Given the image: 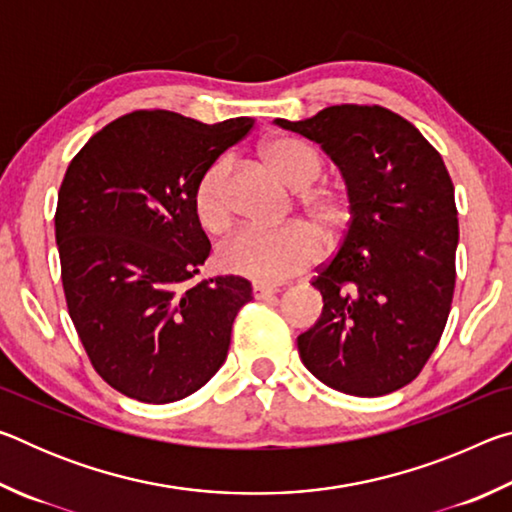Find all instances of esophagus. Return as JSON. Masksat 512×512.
<instances>
[{
  "label": "esophagus",
  "mask_w": 512,
  "mask_h": 512,
  "mask_svg": "<svg viewBox=\"0 0 512 512\" xmlns=\"http://www.w3.org/2000/svg\"><path fill=\"white\" fill-rule=\"evenodd\" d=\"M275 293H277V289H275V287H266V284H255V287H253V296H255L257 300L273 298Z\"/></svg>",
  "instance_id": "1"
}]
</instances>
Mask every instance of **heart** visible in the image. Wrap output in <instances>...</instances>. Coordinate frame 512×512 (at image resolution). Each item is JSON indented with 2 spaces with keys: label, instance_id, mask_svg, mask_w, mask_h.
Returning <instances> with one entry per match:
<instances>
[{
  "label": "heart",
  "instance_id": "heart-1",
  "mask_svg": "<svg viewBox=\"0 0 512 512\" xmlns=\"http://www.w3.org/2000/svg\"><path fill=\"white\" fill-rule=\"evenodd\" d=\"M264 160L284 183L293 189H307L300 198L302 210L336 237L348 223V198L339 189H309L323 173V155L314 146L296 137H277L264 146ZM232 164L228 158L216 160L198 180L194 189V210L203 228L221 232L230 223L228 178ZM323 255V239L305 223H289L282 228H241L219 246L216 264L221 271L241 275L259 284H277L305 273Z\"/></svg>",
  "mask_w": 512,
  "mask_h": 512
}]
</instances>
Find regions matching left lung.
<instances>
[{
  "mask_svg": "<svg viewBox=\"0 0 512 512\" xmlns=\"http://www.w3.org/2000/svg\"><path fill=\"white\" fill-rule=\"evenodd\" d=\"M277 126L320 144L341 169L350 223L311 284L318 323L298 336L307 370L334 391L377 397L420 375L456 284L454 185L411 121L381 106H329Z\"/></svg>",
  "mask_w": 512,
  "mask_h": 512,
  "instance_id": "left-lung-1",
  "label": "left lung"
}]
</instances>
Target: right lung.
Segmentation results:
<instances>
[{
  "instance_id": "obj_1",
  "label": "right lung",
  "mask_w": 512,
  "mask_h": 512,
  "mask_svg": "<svg viewBox=\"0 0 512 512\" xmlns=\"http://www.w3.org/2000/svg\"><path fill=\"white\" fill-rule=\"evenodd\" d=\"M255 119L169 110L110 121L74 155L56 207L69 318L103 381L146 404L196 393L223 366L250 282H192L210 257L194 189Z\"/></svg>"
}]
</instances>
